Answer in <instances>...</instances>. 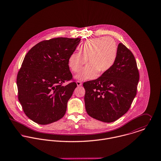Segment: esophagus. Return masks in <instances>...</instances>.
I'll return each mask as SVG.
<instances>
[{"label":"esophagus","instance_id":"esophagus-1","mask_svg":"<svg viewBox=\"0 0 161 161\" xmlns=\"http://www.w3.org/2000/svg\"><path fill=\"white\" fill-rule=\"evenodd\" d=\"M76 83V85H77V86H81V85H82L81 82H80V81H77Z\"/></svg>","mask_w":161,"mask_h":161}]
</instances>
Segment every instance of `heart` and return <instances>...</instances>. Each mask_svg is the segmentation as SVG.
<instances>
[{"label": "heart", "instance_id": "heart-1", "mask_svg": "<svg viewBox=\"0 0 161 161\" xmlns=\"http://www.w3.org/2000/svg\"><path fill=\"white\" fill-rule=\"evenodd\" d=\"M117 56V46L114 39L101 37L90 39L80 47V53H73L69 58L72 72L78 73L87 61L88 64L75 76L80 81L94 79L99 74L108 71Z\"/></svg>", "mask_w": 161, "mask_h": 161}]
</instances>
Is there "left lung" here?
<instances>
[{
	"label": "left lung",
	"mask_w": 161,
	"mask_h": 161,
	"mask_svg": "<svg viewBox=\"0 0 161 161\" xmlns=\"http://www.w3.org/2000/svg\"><path fill=\"white\" fill-rule=\"evenodd\" d=\"M140 75L132 53L120 43L112 67L94 80L83 83L88 114L103 122H113L128 110L136 96Z\"/></svg>",
	"instance_id": "8db88e82"
}]
</instances>
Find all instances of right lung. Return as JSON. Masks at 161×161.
<instances>
[{
    "label": "right lung",
    "instance_id": "add662e5",
    "mask_svg": "<svg viewBox=\"0 0 161 161\" xmlns=\"http://www.w3.org/2000/svg\"><path fill=\"white\" fill-rule=\"evenodd\" d=\"M81 41L80 37H57L39 42L25 55L17 78L18 100L26 115L40 125L62 119L76 87L69 58Z\"/></svg>",
    "mask_w": 161,
    "mask_h": 161
}]
</instances>
